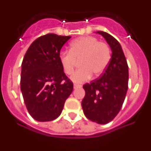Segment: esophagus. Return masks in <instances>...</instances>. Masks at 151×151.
Wrapping results in <instances>:
<instances>
[{
  "label": "esophagus",
  "mask_w": 151,
  "mask_h": 151,
  "mask_svg": "<svg viewBox=\"0 0 151 151\" xmlns=\"http://www.w3.org/2000/svg\"><path fill=\"white\" fill-rule=\"evenodd\" d=\"M81 85H79V84H74V85H73V87H74V88H78V87H81Z\"/></svg>",
  "instance_id": "1"
}]
</instances>
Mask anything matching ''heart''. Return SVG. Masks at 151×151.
<instances>
[{
  "label": "heart",
  "instance_id": "heart-1",
  "mask_svg": "<svg viewBox=\"0 0 151 151\" xmlns=\"http://www.w3.org/2000/svg\"><path fill=\"white\" fill-rule=\"evenodd\" d=\"M111 51L107 43L99 42L95 37H82L73 40L69 51H61L59 60L63 70L68 75L73 73L79 61L80 68L71 77L74 83H84L94 75H101L108 67Z\"/></svg>",
  "mask_w": 151,
  "mask_h": 151
}]
</instances>
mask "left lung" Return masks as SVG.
<instances>
[{"instance_id": "obj_1", "label": "left lung", "mask_w": 151, "mask_h": 151, "mask_svg": "<svg viewBox=\"0 0 151 151\" xmlns=\"http://www.w3.org/2000/svg\"><path fill=\"white\" fill-rule=\"evenodd\" d=\"M97 33L103 36L109 45L112 55L101 78L83 85L86 94L82 107L88 119L106 124L119 114L125 100L128 88V66L119 42L105 32Z\"/></svg>"}]
</instances>
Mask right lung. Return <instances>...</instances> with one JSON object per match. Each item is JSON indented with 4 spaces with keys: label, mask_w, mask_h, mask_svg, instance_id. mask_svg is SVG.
Segmentation results:
<instances>
[{
    "label": "right lung",
    "mask_w": 151,
    "mask_h": 151,
    "mask_svg": "<svg viewBox=\"0 0 151 151\" xmlns=\"http://www.w3.org/2000/svg\"><path fill=\"white\" fill-rule=\"evenodd\" d=\"M70 36L48 33L36 39L24 55L20 88L30 115L37 121H52L60 115L73 84L65 75L59 55Z\"/></svg>",
    "instance_id": "right-lung-1"
}]
</instances>
